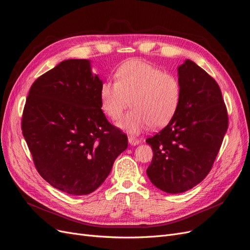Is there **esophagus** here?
<instances>
[{
  "mask_svg": "<svg viewBox=\"0 0 250 250\" xmlns=\"http://www.w3.org/2000/svg\"><path fill=\"white\" fill-rule=\"evenodd\" d=\"M128 143H129L132 146H135V145H139L140 141L138 139H135L134 137H128Z\"/></svg>",
  "mask_w": 250,
  "mask_h": 250,
  "instance_id": "34e87169",
  "label": "esophagus"
}]
</instances>
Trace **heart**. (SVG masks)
<instances>
[{
  "label": "heart",
  "mask_w": 250,
  "mask_h": 250,
  "mask_svg": "<svg viewBox=\"0 0 250 250\" xmlns=\"http://www.w3.org/2000/svg\"><path fill=\"white\" fill-rule=\"evenodd\" d=\"M99 98L103 112L112 121L122 117L130 101L132 109L119 127L139 134L150 126L169 123L179 107L181 86L174 75L142 60H130L118 67L115 82L102 83Z\"/></svg>",
  "instance_id": "obj_1"
}]
</instances>
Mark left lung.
Returning a JSON list of instances; mask_svg holds the SVG:
<instances>
[{
    "mask_svg": "<svg viewBox=\"0 0 250 250\" xmlns=\"http://www.w3.org/2000/svg\"><path fill=\"white\" fill-rule=\"evenodd\" d=\"M179 107L169 124L146 140L153 150L147 175L157 188L179 194L210 171L229 127L218 83L190 59L177 67Z\"/></svg>",
    "mask_w": 250,
    "mask_h": 250,
    "instance_id": "left-lung-1",
    "label": "left lung"
}]
</instances>
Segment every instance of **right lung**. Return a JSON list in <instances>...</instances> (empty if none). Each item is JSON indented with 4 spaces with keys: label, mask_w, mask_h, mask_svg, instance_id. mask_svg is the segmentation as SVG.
Segmentation results:
<instances>
[{
    "label": "right lung",
    "mask_w": 250,
    "mask_h": 250,
    "mask_svg": "<svg viewBox=\"0 0 250 250\" xmlns=\"http://www.w3.org/2000/svg\"><path fill=\"white\" fill-rule=\"evenodd\" d=\"M102 80L88 59H67L37 78L21 119L41 176L70 195H87L109 175L127 135L101 109Z\"/></svg>",
    "instance_id": "obj_1"
}]
</instances>
